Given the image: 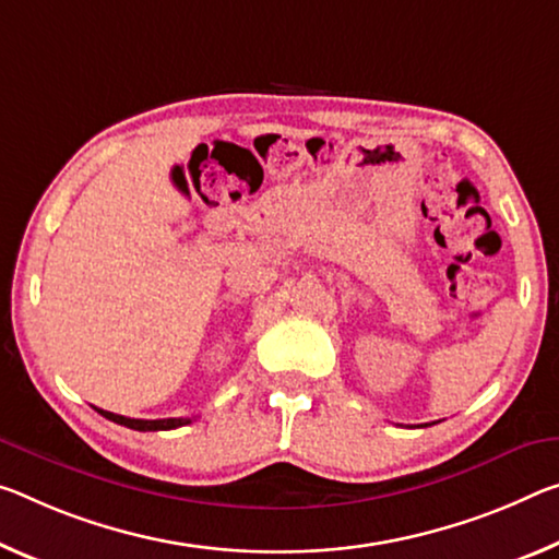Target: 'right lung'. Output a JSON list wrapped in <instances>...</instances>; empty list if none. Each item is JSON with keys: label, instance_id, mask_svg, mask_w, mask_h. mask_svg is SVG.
Listing matches in <instances>:
<instances>
[{"label": "right lung", "instance_id": "1", "mask_svg": "<svg viewBox=\"0 0 559 559\" xmlns=\"http://www.w3.org/2000/svg\"><path fill=\"white\" fill-rule=\"evenodd\" d=\"M106 420L111 423H119L123 428H131V430H141V432H148V430H174L179 428V425H189L191 418H164V420H139V418H127V415H117V413H109V411H102V407H96Z\"/></svg>", "mask_w": 559, "mask_h": 559}]
</instances>
